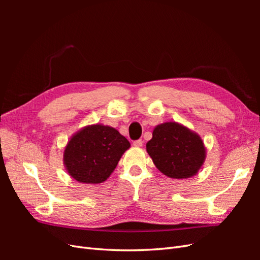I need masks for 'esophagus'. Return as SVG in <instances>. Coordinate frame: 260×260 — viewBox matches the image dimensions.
Masks as SVG:
<instances>
[{"instance_id": "34e87169", "label": "esophagus", "mask_w": 260, "mask_h": 260, "mask_svg": "<svg viewBox=\"0 0 260 260\" xmlns=\"http://www.w3.org/2000/svg\"><path fill=\"white\" fill-rule=\"evenodd\" d=\"M133 145H135L136 147H142L143 146V141L142 140H137L133 142Z\"/></svg>"}]
</instances>
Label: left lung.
Masks as SVG:
<instances>
[{
    "instance_id": "obj_1",
    "label": "left lung",
    "mask_w": 260,
    "mask_h": 260,
    "mask_svg": "<svg viewBox=\"0 0 260 260\" xmlns=\"http://www.w3.org/2000/svg\"><path fill=\"white\" fill-rule=\"evenodd\" d=\"M147 154L161 174L172 179L192 178L206 159V147L198 133L176 121L157 124L146 143Z\"/></svg>"
}]
</instances>
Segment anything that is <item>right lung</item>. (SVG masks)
Instances as JSON below:
<instances>
[{
    "instance_id": "1",
    "label": "right lung",
    "mask_w": 260,
    "mask_h": 260,
    "mask_svg": "<svg viewBox=\"0 0 260 260\" xmlns=\"http://www.w3.org/2000/svg\"><path fill=\"white\" fill-rule=\"evenodd\" d=\"M129 147V141L115 128L89 124L69 139L62 161L69 176L78 182L99 184L113 174Z\"/></svg>"
}]
</instances>
